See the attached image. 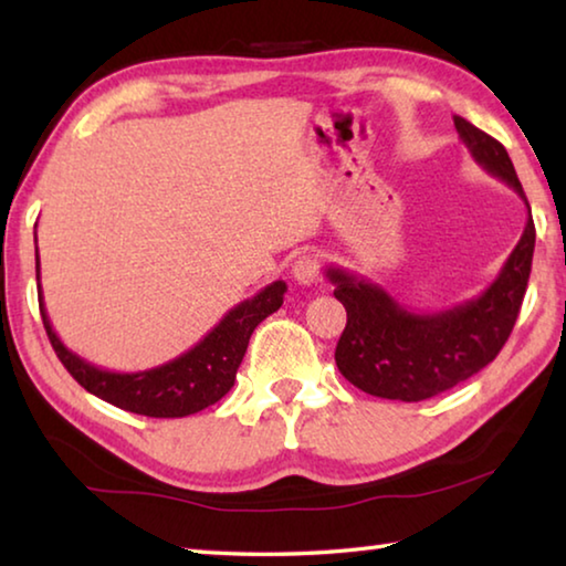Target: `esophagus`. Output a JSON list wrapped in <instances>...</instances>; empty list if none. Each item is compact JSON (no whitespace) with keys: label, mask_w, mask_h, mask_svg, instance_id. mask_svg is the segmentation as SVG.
<instances>
[{"label":"esophagus","mask_w":566,"mask_h":566,"mask_svg":"<svg viewBox=\"0 0 566 566\" xmlns=\"http://www.w3.org/2000/svg\"><path fill=\"white\" fill-rule=\"evenodd\" d=\"M319 256L317 254H302L296 256L294 264H292V276L294 282L300 286H312L319 282L322 270H319Z\"/></svg>","instance_id":"obj_1"}]
</instances>
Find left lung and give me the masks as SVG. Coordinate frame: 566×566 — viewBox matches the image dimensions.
I'll return each instance as SVG.
<instances>
[{
	"label": "left lung",
	"mask_w": 566,
	"mask_h": 566,
	"mask_svg": "<svg viewBox=\"0 0 566 566\" xmlns=\"http://www.w3.org/2000/svg\"><path fill=\"white\" fill-rule=\"evenodd\" d=\"M454 127L476 165L522 197L524 232L482 294L439 312L409 310L385 286L342 266L324 270L347 310L334 359L344 379L371 397L421 401L442 395L494 361L520 317L536 237L530 202L500 142L462 117H454Z\"/></svg>",
	"instance_id": "1"
}]
</instances>
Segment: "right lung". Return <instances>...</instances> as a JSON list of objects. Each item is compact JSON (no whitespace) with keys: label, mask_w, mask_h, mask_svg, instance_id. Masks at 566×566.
Instances as JSON below:
<instances>
[{"label":"right lung","mask_w":566,"mask_h":566,"mask_svg":"<svg viewBox=\"0 0 566 566\" xmlns=\"http://www.w3.org/2000/svg\"><path fill=\"white\" fill-rule=\"evenodd\" d=\"M36 242V237H34ZM36 290H40L42 322L56 357L66 371L90 391L109 405L132 415L157 419L189 417L222 399L234 387L237 369L244 359L247 344L256 324L280 310L284 302L286 284L276 280L266 284L249 300L232 306L214 329H209L195 347L159 367L142 371H112L82 359L56 337L44 310L42 282H40V254H36Z\"/></svg>","instance_id":"1"}]
</instances>
